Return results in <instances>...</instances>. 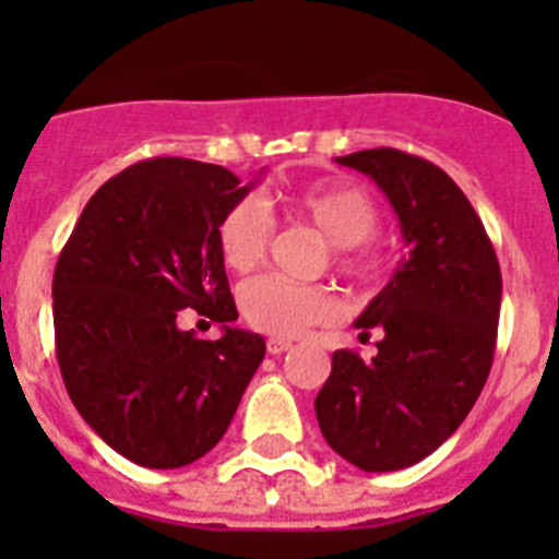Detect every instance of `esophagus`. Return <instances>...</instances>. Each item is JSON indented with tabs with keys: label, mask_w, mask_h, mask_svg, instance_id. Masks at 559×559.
Wrapping results in <instances>:
<instances>
[{
	"label": "esophagus",
	"mask_w": 559,
	"mask_h": 559,
	"mask_svg": "<svg viewBox=\"0 0 559 559\" xmlns=\"http://www.w3.org/2000/svg\"><path fill=\"white\" fill-rule=\"evenodd\" d=\"M265 347H269L271 355H283V353H288L294 344H290L288 338H269V344H265Z\"/></svg>",
	"instance_id": "esophagus-1"
}]
</instances>
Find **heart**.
I'll return each mask as SVG.
<instances>
[{
	"mask_svg": "<svg viewBox=\"0 0 559 559\" xmlns=\"http://www.w3.org/2000/svg\"><path fill=\"white\" fill-rule=\"evenodd\" d=\"M283 212L296 224L313 226L333 246V265L344 276L367 280L380 257L369 237L380 226L378 201L364 187L347 181H313L280 192ZM274 221L257 199H240L221 215L215 246L221 263L235 274H249L269 254ZM237 308L249 328L290 338L338 313V299L328 285L290 283L285 276H257L240 285Z\"/></svg>",
	"mask_w": 559,
	"mask_h": 559,
	"instance_id": "obj_1",
	"label": "heart"
}]
</instances>
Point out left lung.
I'll use <instances>...</instances> for the list:
<instances>
[{
	"label": "left lung",
	"instance_id": "8db88e82",
	"mask_svg": "<svg viewBox=\"0 0 559 559\" xmlns=\"http://www.w3.org/2000/svg\"><path fill=\"white\" fill-rule=\"evenodd\" d=\"M367 173L400 218L408 257L358 316L378 355L333 353L316 394L328 445L369 473L412 467L471 414L496 355L501 269L481 218L433 162L397 147L335 159Z\"/></svg>",
	"mask_w": 559,
	"mask_h": 559
}]
</instances>
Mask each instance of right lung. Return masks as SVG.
I'll return each instance as SVG.
<instances>
[{
	"mask_svg": "<svg viewBox=\"0 0 559 559\" xmlns=\"http://www.w3.org/2000/svg\"><path fill=\"white\" fill-rule=\"evenodd\" d=\"M251 185L221 165L156 156L108 179L83 206L52 276L56 355L69 397L131 462L185 467L229 428L265 355L237 319L215 226ZM185 307L218 342L181 331Z\"/></svg>",
	"mask_w": 559,
	"mask_h": 559,
	"instance_id": "1",
	"label": "right lung"
}]
</instances>
